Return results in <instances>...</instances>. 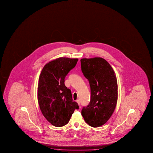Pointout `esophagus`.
Listing matches in <instances>:
<instances>
[{"label":"esophagus","instance_id":"obj_1","mask_svg":"<svg viewBox=\"0 0 153 153\" xmlns=\"http://www.w3.org/2000/svg\"><path fill=\"white\" fill-rule=\"evenodd\" d=\"M76 102H77V103L78 104V105H80V100H77Z\"/></svg>","mask_w":153,"mask_h":153}]
</instances>
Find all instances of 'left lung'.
I'll return each mask as SVG.
<instances>
[{"mask_svg":"<svg viewBox=\"0 0 153 153\" xmlns=\"http://www.w3.org/2000/svg\"><path fill=\"white\" fill-rule=\"evenodd\" d=\"M81 71L88 79L91 91V101L83 107L81 114L91 127L105 124L113 114L118 99V85L114 71L102 58H82Z\"/></svg>","mask_w":153,"mask_h":153,"instance_id":"left-lung-1","label":"left lung"}]
</instances>
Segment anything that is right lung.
<instances>
[{
  "label": "right lung",
  "mask_w": 153,
  "mask_h": 153,
  "mask_svg": "<svg viewBox=\"0 0 153 153\" xmlns=\"http://www.w3.org/2000/svg\"><path fill=\"white\" fill-rule=\"evenodd\" d=\"M77 58L60 57L47 63L39 77L37 98L42 113L56 127L67 124L75 109L71 91L65 85V78L74 68Z\"/></svg>",
  "instance_id": "obj_1"
}]
</instances>
